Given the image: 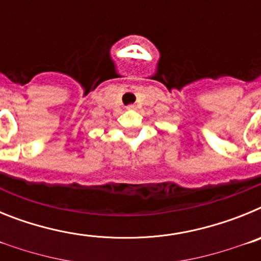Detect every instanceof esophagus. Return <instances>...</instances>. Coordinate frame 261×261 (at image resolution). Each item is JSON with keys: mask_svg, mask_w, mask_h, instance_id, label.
Wrapping results in <instances>:
<instances>
[{"mask_svg": "<svg viewBox=\"0 0 261 261\" xmlns=\"http://www.w3.org/2000/svg\"><path fill=\"white\" fill-rule=\"evenodd\" d=\"M126 108H128L129 111H132V110H136V106L135 105H130V106H128V107H126Z\"/></svg>", "mask_w": 261, "mask_h": 261, "instance_id": "1", "label": "esophagus"}]
</instances>
